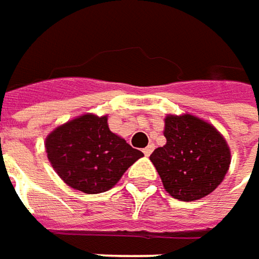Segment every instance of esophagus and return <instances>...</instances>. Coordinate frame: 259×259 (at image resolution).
<instances>
[{
	"label": "esophagus",
	"mask_w": 259,
	"mask_h": 259,
	"mask_svg": "<svg viewBox=\"0 0 259 259\" xmlns=\"http://www.w3.org/2000/svg\"><path fill=\"white\" fill-rule=\"evenodd\" d=\"M152 151H154V145H148V146L144 149V154L148 157V155H151V154H152Z\"/></svg>",
	"instance_id": "esophagus-1"
}]
</instances>
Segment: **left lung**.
I'll return each instance as SVG.
<instances>
[{
	"label": "left lung",
	"mask_w": 259,
	"mask_h": 259,
	"mask_svg": "<svg viewBox=\"0 0 259 259\" xmlns=\"http://www.w3.org/2000/svg\"><path fill=\"white\" fill-rule=\"evenodd\" d=\"M164 136L149 160L160 175L164 189L173 198L189 202L209 195L224 179L230 149L211 124L193 115H168Z\"/></svg>",
	"instance_id": "8db88e82"
}]
</instances>
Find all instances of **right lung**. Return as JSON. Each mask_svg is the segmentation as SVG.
<instances>
[{
  "label": "right lung",
  "instance_id": "right-lung-1",
  "mask_svg": "<svg viewBox=\"0 0 259 259\" xmlns=\"http://www.w3.org/2000/svg\"><path fill=\"white\" fill-rule=\"evenodd\" d=\"M48 160L70 188L84 193L111 189L144 154L108 129L107 117L86 114L57 127L45 142Z\"/></svg>",
  "mask_w": 259,
  "mask_h": 259
}]
</instances>
